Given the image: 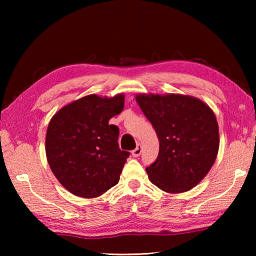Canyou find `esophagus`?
<instances>
[{
    "mask_svg": "<svg viewBox=\"0 0 256 256\" xmlns=\"http://www.w3.org/2000/svg\"><path fill=\"white\" fill-rule=\"evenodd\" d=\"M141 151H142V149H141V144H138L136 148L132 151V156H133V157H138V156L141 154Z\"/></svg>",
    "mask_w": 256,
    "mask_h": 256,
    "instance_id": "34e87169",
    "label": "esophagus"
}]
</instances>
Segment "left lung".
Segmentation results:
<instances>
[{
	"mask_svg": "<svg viewBox=\"0 0 256 256\" xmlns=\"http://www.w3.org/2000/svg\"><path fill=\"white\" fill-rule=\"evenodd\" d=\"M136 100L159 138L150 182L168 193L186 192L204 178L219 150V128L211 108L185 94H146Z\"/></svg>",
	"mask_w": 256,
	"mask_h": 256,
	"instance_id": "obj_1",
	"label": "left lung"
}]
</instances>
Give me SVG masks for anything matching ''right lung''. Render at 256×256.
Segmentation results:
<instances>
[{
  "mask_svg": "<svg viewBox=\"0 0 256 256\" xmlns=\"http://www.w3.org/2000/svg\"><path fill=\"white\" fill-rule=\"evenodd\" d=\"M124 108V94H89L56 112L46 133V157L68 192L92 198L118 183L130 152L118 146L120 130L108 124Z\"/></svg>",
  "mask_w": 256,
  "mask_h": 256,
  "instance_id": "right-lung-1",
  "label": "right lung"
}]
</instances>
